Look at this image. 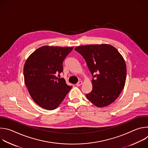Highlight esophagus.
Returning a JSON list of instances; mask_svg holds the SVG:
<instances>
[{
    "label": "esophagus",
    "mask_w": 148,
    "mask_h": 148,
    "mask_svg": "<svg viewBox=\"0 0 148 148\" xmlns=\"http://www.w3.org/2000/svg\"><path fill=\"white\" fill-rule=\"evenodd\" d=\"M82 84V82L81 81H78L77 84H76V86H77V87H79V86H80L81 84Z\"/></svg>",
    "instance_id": "1"
}]
</instances>
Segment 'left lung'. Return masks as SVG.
Returning a JSON list of instances; mask_svg holds the SVG:
<instances>
[{"label":"left lung","mask_w":148,"mask_h":148,"mask_svg":"<svg viewBox=\"0 0 148 148\" xmlns=\"http://www.w3.org/2000/svg\"><path fill=\"white\" fill-rule=\"evenodd\" d=\"M85 59L93 78L92 90L86 97L97 107H104L115 101L125 84L126 66L114 46L90 45L75 48Z\"/></svg>","instance_id":"8db88e82"}]
</instances>
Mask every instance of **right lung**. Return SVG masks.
<instances>
[{
  "mask_svg": "<svg viewBox=\"0 0 148 148\" xmlns=\"http://www.w3.org/2000/svg\"><path fill=\"white\" fill-rule=\"evenodd\" d=\"M73 47L45 46L35 50L24 66L25 82L33 100L47 110L57 108L72 86L56 74L63 71L62 62Z\"/></svg>",
  "mask_w": 148,
  "mask_h": 148,
  "instance_id": "right-lung-1",
  "label": "right lung"
}]
</instances>
